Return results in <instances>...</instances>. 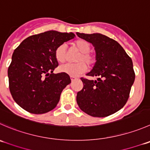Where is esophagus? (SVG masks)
Returning <instances> with one entry per match:
<instances>
[{
  "label": "esophagus",
  "instance_id": "esophagus-1",
  "mask_svg": "<svg viewBox=\"0 0 150 150\" xmlns=\"http://www.w3.org/2000/svg\"><path fill=\"white\" fill-rule=\"evenodd\" d=\"M70 78H71V81H75V80L77 79V78H75V77H72V76H71V77H70Z\"/></svg>",
  "mask_w": 150,
  "mask_h": 150
}]
</instances>
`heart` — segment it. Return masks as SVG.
Masks as SVG:
<instances>
[{"mask_svg": "<svg viewBox=\"0 0 150 150\" xmlns=\"http://www.w3.org/2000/svg\"><path fill=\"white\" fill-rule=\"evenodd\" d=\"M73 46L76 47L81 53L76 57L78 63L64 64L59 67V71L62 73L67 74L72 77H77L85 72L87 69V66L91 67L96 62V57L91 50V45L85 40H78L73 42ZM55 58L59 63L65 62L67 57V45L65 44H61L57 46L55 50Z\"/></svg>", "mask_w": 150, "mask_h": 150, "instance_id": "b5f03b06", "label": "heart"}]
</instances>
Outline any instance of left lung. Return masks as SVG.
<instances>
[{"label":"left lung","instance_id":"8db88e82","mask_svg":"<svg viewBox=\"0 0 150 150\" xmlns=\"http://www.w3.org/2000/svg\"><path fill=\"white\" fill-rule=\"evenodd\" d=\"M91 42L96 51V62L86 75L97 81L81 78L83 87L77 94V103L86 114L105 117L114 114L127 103L135 81L133 62L123 47L101 33H77Z\"/></svg>","mask_w":150,"mask_h":150}]
</instances>
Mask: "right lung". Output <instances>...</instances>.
I'll return each instance as SVG.
<instances>
[{"instance_id":"obj_1","label":"right lung","mask_w":150,"mask_h":150,"mask_svg":"<svg viewBox=\"0 0 150 150\" xmlns=\"http://www.w3.org/2000/svg\"><path fill=\"white\" fill-rule=\"evenodd\" d=\"M74 37L72 33L48 30L29 36L14 50L8 69V83L13 99L22 108L41 114L56 108L71 80L67 74L53 73L59 66L55 50Z\"/></svg>"}]
</instances>
